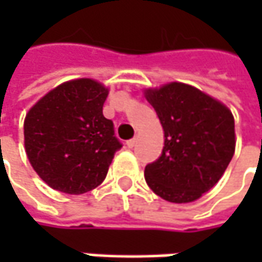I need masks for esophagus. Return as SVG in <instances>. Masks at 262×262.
Masks as SVG:
<instances>
[{"mask_svg": "<svg viewBox=\"0 0 262 262\" xmlns=\"http://www.w3.org/2000/svg\"><path fill=\"white\" fill-rule=\"evenodd\" d=\"M136 144H137V138H133V140H128V141H126V147H129V148L136 147Z\"/></svg>", "mask_w": 262, "mask_h": 262, "instance_id": "esophagus-1", "label": "esophagus"}]
</instances>
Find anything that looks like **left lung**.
I'll list each match as a JSON object with an SVG mask.
<instances>
[{
	"label": "left lung",
	"mask_w": 262,
	"mask_h": 262,
	"mask_svg": "<svg viewBox=\"0 0 262 262\" xmlns=\"http://www.w3.org/2000/svg\"><path fill=\"white\" fill-rule=\"evenodd\" d=\"M146 99L165 131L162 155L144 169L147 185L170 203L195 201L216 185L233 157V115L184 83L148 89Z\"/></svg>",
	"instance_id": "obj_1"
}]
</instances>
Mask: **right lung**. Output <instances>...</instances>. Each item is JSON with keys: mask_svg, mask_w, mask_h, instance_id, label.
Segmentation results:
<instances>
[{"mask_svg": "<svg viewBox=\"0 0 262 262\" xmlns=\"http://www.w3.org/2000/svg\"><path fill=\"white\" fill-rule=\"evenodd\" d=\"M106 97L100 83L78 78L51 90L26 115V153L51 188L84 194L103 182L122 147L103 116Z\"/></svg>", "mask_w": 262, "mask_h": 262, "instance_id": "add662e5", "label": "right lung"}]
</instances>
